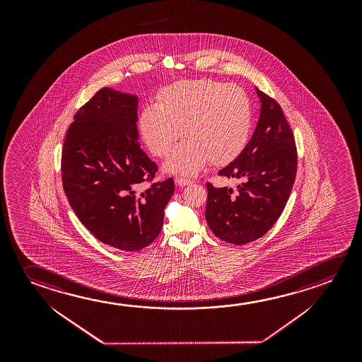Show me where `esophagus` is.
<instances>
[{"label": "esophagus", "instance_id": "esophagus-1", "mask_svg": "<svg viewBox=\"0 0 362 362\" xmlns=\"http://www.w3.org/2000/svg\"><path fill=\"white\" fill-rule=\"evenodd\" d=\"M192 183H193V180H190V179L182 178V177L175 178V184L179 187H185V185H189Z\"/></svg>", "mask_w": 362, "mask_h": 362}]
</instances>
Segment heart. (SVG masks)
I'll return each mask as SVG.
<instances>
[{
    "instance_id": "1",
    "label": "heart",
    "mask_w": 362,
    "mask_h": 362,
    "mask_svg": "<svg viewBox=\"0 0 362 362\" xmlns=\"http://www.w3.org/2000/svg\"><path fill=\"white\" fill-rule=\"evenodd\" d=\"M251 122L245 89L207 78L163 89L158 105L144 107L139 119L144 143L158 158L170 153L180 134L185 137L164 164L166 172L180 175H194L209 160L225 165L236 159L249 140Z\"/></svg>"
}]
</instances>
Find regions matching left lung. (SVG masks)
I'll return each instance as SVG.
<instances>
[{"label": "left lung", "mask_w": 362, "mask_h": 362, "mask_svg": "<svg viewBox=\"0 0 362 362\" xmlns=\"http://www.w3.org/2000/svg\"><path fill=\"white\" fill-rule=\"evenodd\" d=\"M261 108L255 132L241 154L218 175L236 178L232 188L207 183L206 219L217 238L245 245L262 238L284 211L296 180V146L278 102L256 88Z\"/></svg>", "instance_id": "1"}]
</instances>
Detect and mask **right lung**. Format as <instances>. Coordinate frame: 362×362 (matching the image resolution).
I'll return each mask as SVG.
<instances>
[{
    "instance_id": "obj_1",
    "label": "right lung",
    "mask_w": 362,
    "mask_h": 362,
    "mask_svg": "<svg viewBox=\"0 0 362 362\" xmlns=\"http://www.w3.org/2000/svg\"><path fill=\"white\" fill-rule=\"evenodd\" d=\"M136 95L100 89L78 110L62 150V182L74 214L95 238L122 251L159 236L174 180L158 172L139 143Z\"/></svg>"
}]
</instances>
